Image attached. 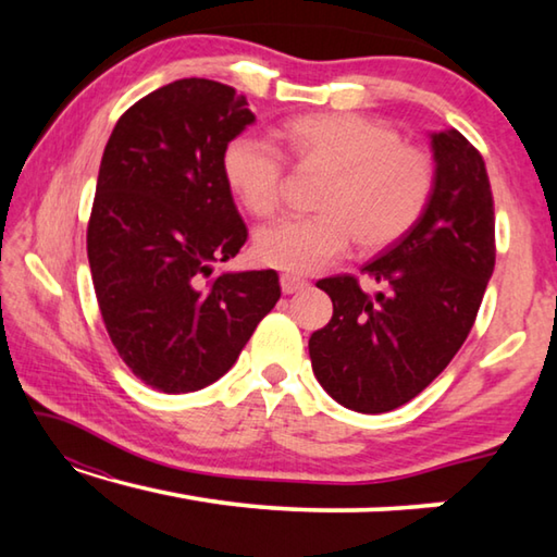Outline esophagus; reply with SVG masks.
Returning <instances> with one entry per match:
<instances>
[{
    "instance_id": "obj_1",
    "label": "esophagus",
    "mask_w": 557,
    "mask_h": 557,
    "mask_svg": "<svg viewBox=\"0 0 557 557\" xmlns=\"http://www.w3.org/2000/svg\"><path fill=\"white\" fill-rule=\"evenodd\" d=\"M280 287H282V292H285V295H295V292L307 287V280H301L297 275H289V272H282Z\"/></svg>"
}]
</instances>
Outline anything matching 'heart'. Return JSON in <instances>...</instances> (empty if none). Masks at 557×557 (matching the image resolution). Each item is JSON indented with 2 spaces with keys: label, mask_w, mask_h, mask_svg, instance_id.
<instances>
[{
  "label": "heart",
  "mask_w": 557,
  "mask_h": 557,
  "mask_svg": "<svg viewBox=\"0 0 557 557\" xmlns=\"http://www.w3.org/2000/svg\"><path fill=\"white\" fill-rule=\"evenodd\" d=\"M282 149L299 169L326 172L317 215H292L256 233L262 265L317 272L342 260L351 243L379 252L408 235L425 213L435 164L425 149L400 143L381 120L354 112H314L277 132ZM285 157L265 137L238 135L223 149V174L245 211L265 219L285 194Z\"/></svg>",
  "instance_id": "heart-1"
}]
</instances>
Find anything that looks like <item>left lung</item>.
Listing matches in <instances>:
<instances>
[{"mask_svg":"<svg viewBox=\"0 0 557 557\" xmlns=\"http://www.w3.org/2000/svg\"><path fill=\"white\" fill-rule=\"evenodd\" d=\"M435 186L422 219L363 275L317 282L334 314L309 338L312 371L336 403L388 412L422 393L467 342L494 272V196L482 154L457 129L432 135Z\"/></svg>","mask_w":557,"mask_h":557,"instance_id":"8db88e82","label":"left lung"}]
</instances>
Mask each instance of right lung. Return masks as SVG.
Returning a JSON list of instances; mask_svg holds the SVG:
<instances>
[{"instance_id": "add662e5", "label": "right lung", "mask_w": 557, "mask_h": 557, "mask_svg": "<svg viewBox=\"0 0 557 557\" xmlns=\"http://www.w3.org/2000/svg\"><path fill=\"white\" fill-rule=\"evenodd\" d=\"M252 122L235 88L182 78L137 100L102 152L88 221L92 287L120 358L162 393L228 373L280 299L275 270L213 275L248 240L223 149Z\"/></svg>"}]
</instances>
